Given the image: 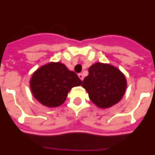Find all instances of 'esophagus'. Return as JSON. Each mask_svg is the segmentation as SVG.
I'll list each match as a JSON object with an SVG mask.
<instances>
[{"label":"esophagus","instance_id":"34e87169","mask_svg":"<svg viewBox=\"0 0 155 155\" xmlns=\"http://www.w3.org/2000/svg\"><path fill=\"white\" fill-rule=\"evenodd\" d=\"M78 78L80 79H81V80H83V75H82V73H79L78 74Z\"/></svg>","mask_w":155,"mask_h":155}]
</instances>
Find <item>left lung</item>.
I'll list each match as a JSON object with an SVG mask.
<instances>
[{
  "mask_svg": "<svg viewBox=\"0 0 155 155\" xmlns=\"http://www.w3.org/2000/svg\"><path fill=\"white\" fill-rule=\"evenodd\" d=\"M88 72L82 86L97 107L106 109L121 100L127 82L120 69L109 64L96 63L89 68Z\"/></svg>",
  "mask_w": 155,
  "mask_h": 155,
  "instance_id": "left-lung-1",
  "label": "left lung"
}]
</instances>
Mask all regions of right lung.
Listing matches in <instances>:
<instances>
[{
  "instance_id": "add662e5",
  "label": "right lung",
  "mask_w": 155,
  "mask_h": 155,
  "mask_svg": "<svg viewBox=\"0 0 155 155\" xmlns=\"http://www.w3.org/2000/svg\"><path fill=\"white\" fill-rule=\"evenodd\" d=\"M76 73L64 64L48 63L33 73L30 86L33 96L47 107H58L64 103L73 87L82 84Z\"/></svg>"
}]
</instances>
